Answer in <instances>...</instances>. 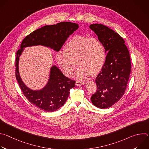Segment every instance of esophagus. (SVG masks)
Instances as JSON below:
<instances>
[{
	"mask_svg": "<svg viewBox=\"0 0 149 149\" xmlns=\"http://www.w3.org/2000/svg\"><path fill=\"white\" fill-rule=\"evenodd\" d=\"M85 83V82L84 81H76V86H81V85H84Z\"/></svg>",
	"mask_w": 149,
	"mask_h": 149,
	"instance_id": "esophagus-1",
	"label": "esophagus"
}]
</instances>
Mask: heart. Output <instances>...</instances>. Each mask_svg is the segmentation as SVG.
<instances>
[{
  "label": "heart",
  "mask_w": 149,
  "mask_h": 149,
  "mask_svg": "<svg viewBox=\"0 0 149 149\" xmlns=\"http://www.w3.org/2000/svg\"><path fill=\"white\" fill-rule=\"evenodd\" d=\"M56 59L62 71L68 76L72 75L77 59L79 67L75 74L82 79L100 71L105 59V48L98 39L76 35L68 42L65 50L57 52Z\"/></svg>",
  "instance_id": "b5f03b06"
}]
</instances>
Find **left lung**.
<instances>
[{"instance_id":"1","label":"left lung","mask_w":149,"mask_h":149,"mask_svg":"<svg viewBox=\"0 0 149 149\" xmlns=\"http://www.w3.org/2000/svg\"><path fill=\"white\" fill-rule=\"evenodd\" d=\"M89 27L107 52L95 80L97 91L91 98L95 107L105 109L118 102L124 94L131 72L130 56L124 39L117 32L102 24H92Z\"/></svg>"}]
</instances>
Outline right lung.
<instances>
[{
  "label": "right lung",
  "mask_w": 149,
  "mask_h": 149,
  "mask_svg": "<svg viewBox=\"0 0 149 149\" xmlns=\"http://www.w3.org/2000/svg\"><path fill=\"white\" fill-rule=\"evenodd\" d=\"M78 28V24L70 22L44 26L26 36L16 53L15 74L20 89L29 102L45 111H55L64 105L70 90L75 86V81L65 77L54 65L50 69L49 79L45 86L38 90H33L26 86L20 77L19 57L25 48L33 46H44L58 52L68 38Z\"/></svg>",
  "instance_id": "right-lung-1"
}]
</instances>
